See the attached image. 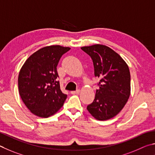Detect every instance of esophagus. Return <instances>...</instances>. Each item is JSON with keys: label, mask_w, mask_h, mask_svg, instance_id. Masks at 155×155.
Returning a JSON list of instances; mask_svg holds the SVG:
<instances>
[{"label": "esophagus", "mask_w": 155, "mask_h": 155, "mask_svg": "<svg viewBox=\"0 0 155 155\" xmlns=\"http://www.w3.org/2000/svg\"><path fill=\"white\" fill-rule=\"evenodd\" d=\"M80 92V89H78V90H76L75 91H71V94H78Z\"/></svg>", "instance_id": "esophagus-1"}]
</instances>
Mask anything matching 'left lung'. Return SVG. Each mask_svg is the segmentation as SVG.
I'll return each mask as SVG.
<instances>
[{"label": "left lung", "mask_w": 155, "mask_h": 155, "mask_svg": "<svg viewBox=\"0 0 155 155\" xmlns=\"http://www.w3.org/2000/svg\"><path fill=\"white\" fill-rule=\"evenodd\" d=\"M81 49L91 57L94 75L100 79L95 98L87 110L97 120H109L123 110L129 98V67L118 53L106 45L96 44Z\"/></svg>", "instance_id": "1"}]
</instances>
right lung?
<instances>
[{
	"mask_svg": "<svg viewBox=\"0 0 155 155\" xmlns=\"http://www.w3.org/2000/svg\"><path fill=\"white\" fill-rule=\"evenodd\" d=\"M58 45L46 46L30 56L18 75L21 99L39 117L48 118L61 109L67 99L62 93L56 67L61 56L70 50Z\"/></svg>",
	"mask_w": 155,
	"mask_h": 155,
	"instance_id": "obj_1",
	"label": "right lung"
}]
</instances>
